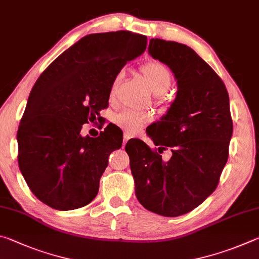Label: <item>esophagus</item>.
<instances>
[{"instance_id": "obj_1", "label": "esophagus", "mask_w": 259, "mask_h": 259, "mask_svg": "<svg viewBox=\"0 0 259 259\" xmlns=\"http://www.w3.org/2000/svg\"><path fill=\"white\" fill-rule=\"evenodd\" d=\"M131 139V137H130V135L128 134H124V139H122V147H124L125 146V144H126V142L127 141H128V140Z\"/></svg>"}]
</instances>
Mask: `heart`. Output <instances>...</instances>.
Returning a JSON list of instances; mask_svg holds the SVG:
<instances>
[{
    "instance_id": "heart-1",
    "label": "heart",
    "mask_w": 259,
    "mask_h": 259,
    "mask_svg": "<svg viewBox=\"0 0 259 259\" xmlns=\"http://www.w3.org/2000/svg\"><path fill=\"white\" fill-rule=\"evenodd\" d=\"M141 71L143 76L146 77L148 85L153 93L161 94L166 92L169 89L171 84V74L168 68L162 65L158 61H150L144 63L141 67ZM122 77V71H119L116 75L112 81L111 93L115 92L117 84ZM151 120V115L148 112L132 110V109H127V110L117 113L115 117V122L121 127L127 134L133 135L139 133L142 130V127L148 124Z\"/></svg>"
}]
</instances>
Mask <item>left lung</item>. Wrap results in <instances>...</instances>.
Segmentation results:
<instances>
[{"instance_id":"8db88e82","label":"left lung","mask_w":259,"mask_h":259,"mask_svg":"<svg viewBox=\"0 0 259 259\" xmlns=\"http://www.w3.org/2000/svg\"><path fill=\"white\" fill-rule=\"evenodd\" d=\"M148 52L168 66L178 92L167 112L151 125L168 161L141 140L125 147L139 202L152 212L176 217L191 211L215 191L229 157L233 124L229 93L219 75L188 45L151 38ZM158 149V151H160Z\"/></svg>"}]
</instances>
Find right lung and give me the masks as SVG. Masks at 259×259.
Returning a JSON list of instances; mask_svg holds the SVG:
<instances>
[{"instance_id":"1","label":"right lung","mask_w":259,"mask_h":259,"mask_svg":"<svg viewBox=\"0 0 259 259\" xmlns=\"http://www.w3.org/2000/svg\"><path fill=\"white\" fill-rule=\"evenodd\" d=\"M147 36L127 30L90 34L61 53L30 91L18 128V164L34 196L49 207H84L99 191L109 155L122 138L109 125L98 138L83 124L108 107L113 78L144 52Z\"/></svg>"}]
</instances>
